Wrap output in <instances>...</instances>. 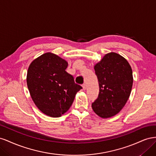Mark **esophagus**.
I'll return each mask as SVG.
<instances>
[{
	"label": "esophagus",
	"mask_w": 156,
	"mask_h": 156,
	"mask_svg": "<svg viewBox=\"0 0 156 156\" xmlns=\"http://www.w3.org/2000/svg\"><path fill=\"white\" fill-rule=\"evenodd\" d=\"M82 87H83V90H86V88H87L86 84H83V85H82Z\"/></svg>",
	"instance_id": "34e87169"
}]
</instances>
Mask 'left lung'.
Listing matches in <instances>:
<instances>
[{
    "label": "left lung",
    "mask_w": 156,
    "mask_h": 156,
    "mask_svg": "<svg viewBox=\"0 0 156 156\" xmlns=\"http://www.w3.org/2000/svg\"><path fill=\"white\" fill-rule=\"evenodd\" d=\"M94 69L100 92L92 107L96 115L107 119L119 113L126 105L133 85V72L126 59L115 53L105 55Z\"/></svg>",
    "instance_id": "obj_1"
}]
</instances>
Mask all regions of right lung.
<instances>
[{"label": "right lung", "mask_w": 156, "mask_h": 156, "mask_svg": "<svg viewBox=\"0 0 156 156\" xmlns=\"http://www.w3.org/2000/svg\"><path fill=\"white\" fill-rule=\"evenodd\" d=\"M68 62L51 53L33 60L28 69L27 83L35 105L45 115L59 117L72 105L82 87L66 69Z\"/></svg>", "instance_id": "1"}]
</instances>
